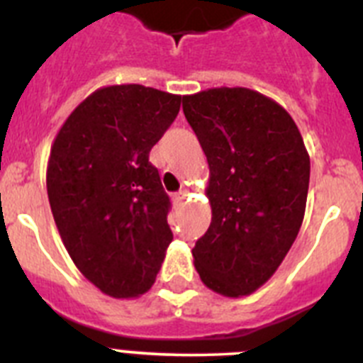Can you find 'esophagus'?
I'll list each match as a JSON object with an SVG mask.
<instances>
[{
    "label": "esophagus",
    "mask_w": 363,
    "mask_h": 363,
    "mask_svg": "<svg viewBox=\"0 0 363 363\" xmlns=\"http://www.w3.org/2000/svg\"><path fill=\"white\" fill-rule=\"evenodd\" d=\"M172 200H174L176 203H179V201H184L185 200V192L179 191V192H176V194H172Z\"/></svg>",
    "instance_id": "34e87169"
}]
</instances>
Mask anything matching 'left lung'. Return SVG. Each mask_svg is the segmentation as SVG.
Masks as SVG:
<instances>
[{"mask_svg": "<svg viewBox=\"0 0 363 363\" xmlns=\"http://www.w3.org/2000/svg\"><path fill=\"white\" fill-rule=\"evenodd\" d=\"M184 114L209 163L213 218L192 249L209 289L247 296L277 272L298 236L311 162L296 123L245 86L184 96Z\"/></svg>", "mask_w": 363, "mask_h": 363, "instance_id": "1", "label": "left lung"}]
</instances>
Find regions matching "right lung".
I'll list each match as a JSON object with an SVG mask.
<instances>
[{"mask_svg":"<svg viewBox=\"0 0 363 363\" xmlns=\"http://www.w3.org/2000/svg\"><path fill=\"white\" fill-rule=\"evenodd\" d=\"M182 96L111 85L70 112L52 143L47 192L67 252L112 298L152 287L172 242L171 201L149 152L179 112Z\"/></svg>","mask_w":363,"mask_h":363,"instance_id":"obj_1","label":"right lung"}]
</instances>
